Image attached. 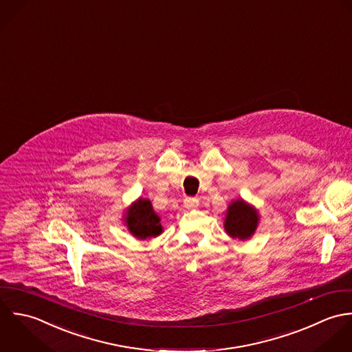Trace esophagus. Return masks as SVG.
<instances>
[{"label": "esophagus", "instance_id": "obj_1", "mask_svg": "<svg viewBox=\"0 0 352 352\" xmlns=\"http://www.w3.org/2000/svg\"><path fill=\"white\" fill-rule=\"evenodd\" d=\"M199 207V200L197 199H186L185 200V208L188 210H193Z\"/></svg>", "mask_w": 352, "mask_h": 352}]
</instances>
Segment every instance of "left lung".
<instances>
[{
	"instance_id": "obj_1",
	"label": "left lung",
	"mask_w": 352,
	"mask_h": 352,
	"mask_svg": "<svg viewBox=\"0 0 352 352\" xmlns=\"http://www.w3.org/2000/svg\"><path fill=\"white\" fill-rule=\"evenodd\" d=\"M258 220L260 216L257 210L242 199H238L232 201L227 208L224 230L231 238L246 241L254 234L258 226Z\"/></svg>"
}]
</instances>
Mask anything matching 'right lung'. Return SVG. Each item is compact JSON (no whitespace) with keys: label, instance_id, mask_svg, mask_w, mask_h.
I'll use <instances>...</instances> for the list:
<instances>
[{"label":"right lung","instance_id":"1","mask_svg":"<svg viewBox=\"0 0 352 352\" xmlns=\"http://www.w3.org/2000/svg\"><path fill=\"white\" fill-rule=\"evenodd\" d=\"M124 221L131 234L138 239L155 238L163 232L160 217L155 213L151 201L146 199L135 201L125 212Z\"/></svg>","mask_w":352,"mask_h":352}]
</instances>
